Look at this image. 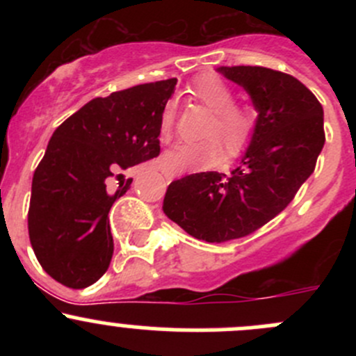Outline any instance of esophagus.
<instances>
[{
  "mask_svg": "<svg viewBox=\"0 0 356 356\" xmlns=\"http://www.w3.org/2000/svg\"><path fill=\"white\" fill-rule=\"evenodd\" d=\"M163 175H165V179H167V181H174V179H177V177H181V172H177V170H168V168H163Z\"/></svg>",
  "mask_w": 356,
  "mask_h": 356,
  "instance_id": "34e87169",
  "label": "esophagus"
}]
</instances>
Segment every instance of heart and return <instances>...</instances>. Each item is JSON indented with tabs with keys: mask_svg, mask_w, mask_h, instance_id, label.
Instances as JSON below:
<instances>
[{
	"mask_svg": "<svg viewBox=\"0 0 356 356\" xmlns=\"http://www.w3.org/2000/svg\"><path fill=\"white\" fill-rule=\"evenodd\" d=\"M191 92L198 102L213 111L208 122L203 141L181 143L163 156V165L177 172L200 170L218 163L222 158L221 141L227 156H238L248 148L257 134L260 115L257 108L236 103V92L225 81L217 75H203L191 86ZM177 106L174 102L165 103L158 124V138L168 143L174 136Z\"/></svg>",
	"mask_w": 356,
	"mask_h": 356,
	"instance_id": "obj_1",
	"label": "heart"
}]
</instances>
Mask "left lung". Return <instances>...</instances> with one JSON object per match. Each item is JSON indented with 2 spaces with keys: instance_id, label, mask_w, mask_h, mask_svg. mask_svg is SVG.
Returning a JSON list of instances; mask_svg holds the SVG:
<instances>
[{
  "instance_id": "8db88e82",
  "label": "left lung",
  "mask_w": 356,
  "mask_h": 356,
  "mask_svg": "<svg viewBox=\"0 0 356 356\" xmlns=\"http://www.w3.org/2000/svg\"><path fill=\"white\" fill-rule=\"evenodd\" d=\"M260 115L257 134L231 175L200 172L168 186L163 211L189 236L225 243L253 234L293 201L325 143L324 110L296 77L265 67H220Z\"/></svg>"
}]
</instances>
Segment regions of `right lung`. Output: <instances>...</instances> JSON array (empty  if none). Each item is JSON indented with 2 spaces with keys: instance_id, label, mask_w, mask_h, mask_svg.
I'll list each match as a JSON object with an SVG mask.
<instances>
[{
  "instance_id": "right-lung-1",
  "label": "right lung",
  "mask_w": 356,
  "mask_h": 356,
  "mask_svg": "<svg viewBox=\"0 0 356 356\" xmlns=\"http://www.w3.org/2000/svg\"><path fill=\"white\" fill-rule=\"evenodd\" d=\"M175 84L167 79L95 98L53 132L32 177L27 220L35 258L60 284L88 288L108 270V211L132 182L122 172L160 155V113Z\"/></svg>"
}]
</instances>
